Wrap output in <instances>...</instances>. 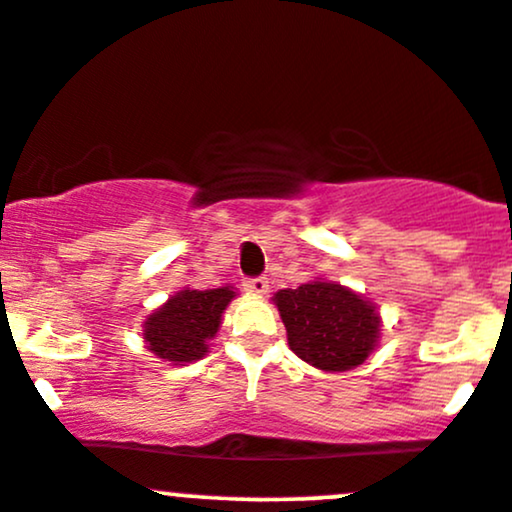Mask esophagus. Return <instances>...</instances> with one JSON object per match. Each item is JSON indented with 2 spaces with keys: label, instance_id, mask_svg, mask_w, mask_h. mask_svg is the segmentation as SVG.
<instances>
[{
  "label": "esophagus",
  "instance_id": "obj_1",
  "mask_svg": "<svg viewBox=\"0 0 512 512\" xmlns=\"http://www.w3.org/2000/svg\"><path fill=\"white\" fill-rule=\"evenodd\" d=\"M243 286H245V291H250V294L262 296V294H267L269 282H267V277H252V279H245Z\"/></svg>",
  "mask_w": 512,
  "mask_h": 512
}]
</instances>
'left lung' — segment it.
<instances>
[{"instance_id":"1","label":"left lung","mask_w":512,"mask_h":512,"mask_svg":"<svg viewBox=\"0 0 512 512\" xmlns=\"http://www.w3.org/2000/svg\"><path fill=\"white\" fill-rule=\"evenodd\" d=\"M289 347L323 372H347L372 355L379 338L374 306L333 282H308L274 294Z\"/></svg>"}]
</instances>
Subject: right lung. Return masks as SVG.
Masks as SVG:
<instances>
[{
    "label": "right lung",
    "mask_w": 512,
    "mask_h": 512,
    "mask_svg": "<svg viewBox=\"0 0 512 512\" xmlns=\"http://www.w3.org/2000/svg\"><path fill=\"white\" fill-rule=\"evenodd\" d=\"M235 291L221 289H184L174 294L160 311L145 320L143 340L148 350L172 364L196 362L209 352V342L221 325V313Z\"/></svg>",
    "instance_id": "add662e5"
}]
</instances>
